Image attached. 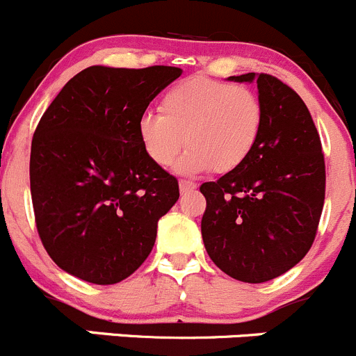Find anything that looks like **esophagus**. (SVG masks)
Wrapping results in <instances>:
<instances>
[{
    "mask_svg": "<svg viewBox=\"0 0 356 356\" xmlns=\"http://www.w3.org/2000/svg\"><path fill=\"white\" fill-rule=\"evenodd\" d=\"M197 188V184H194V181H188V180H181L180 181V191L181 194H187V192H192Z\"/></svg>",
    "mask_w": 356,
    "mask_h": 356,
    "instance_id": "obj_1",
    "label": "esophagus"
}]
</instances>
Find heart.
<instances>
[{
  "label": "heart",
  "mask_w": 356,
  "mask_h": 356,
  "mask_svg": "<svg viewBox=\"0 0 356 356\" xmlns=\"http://www.w3.org/2000/svg\"><path fill=\"white\" fill-rule=\"evenodd\" d=\"M159 111H145L138 120L141 147L154 164L168 168L187 145L178 169L188 175L239 169L259 145L266 124V108L252 89L206 76L171 87Z\"/></svg>",
  "instance_id": "heart-1"
}]
</instances>
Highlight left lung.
Masks as SVG:
<instances>
[{
    "mask_svg": "<svg viewBox=\"0 0 356 356\" xmlns=\"http://www.w3.org/2000/svg\"><path fill=\"white\" fill-rule=\"evenodd\" d=\"M231 80H257L266 124L241 168L199 188L206 197L202 241L223 273L264 283L292 269L313 246L325 201V159L296 90L267 73Z\"/></svg>",
    "mask_w": 356,
    "mask_h": 356,
    "instance_id": "1",
    "label": "left lung"
}]
</instances>
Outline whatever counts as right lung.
Returning a JSON list of instances; mask_svg holds the SVG:
<instances>
[{
	"mask_svg": "<svg viewBox=\"0 0 356 356\" xmlns=\"http://www.w3.org/2000/svg\"><path fill=\"white\" fill-rule=\"evenodd\" d=\"M180 67L90 66L40 118L29 181L40 239L63 270L113 285L147 260L178 180L145 154L138 120Z\"/></svg>",
	"mask_w": 356,
	"mask_h": 356,
	"instance_id": "add662e5",
	"label": "right lung"
}]
</instances>
